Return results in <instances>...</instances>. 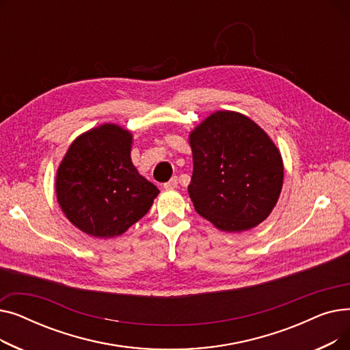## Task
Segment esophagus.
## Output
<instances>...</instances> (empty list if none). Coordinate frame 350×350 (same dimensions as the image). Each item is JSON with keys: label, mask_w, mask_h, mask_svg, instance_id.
Listing matches in <instances>:
<instances>
[{"label": "esophagus", "mask_w": 350, "mask_h": 350, "mask_svg": "<svg viewBox=\"0 0 350 350\" xmlns=\"http://www.w3.org/2000/svg\"><path fill=\"white\" fill-rule=\"evenodd\" d=\"M177 185H178V178L174 176V177H172L167 183H164L163 187H164V189H167V190H170V189H176V187H177Z\"/></svg>", "instance_id": "34e87169"}]
</instances>
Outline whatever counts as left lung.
Instances as JSON below:
<instances>
[{
	"label": "left lung",
	"instance_id": "8db88e82",
	"mask_svg": "<svg viewBox=\"0 0 350 350\" xmlns=\"http://www.w3.org/2000/svg\"><path fill=\"white\" fill-rule=\"evenodd\" d=\"M196 211L217 228L238 232L262 223L282 189L277 146L250 118L215 112L190 135Z\"/></svg>",
	"mask_w": 350,
	"mask_h": 350
}]
</instances>
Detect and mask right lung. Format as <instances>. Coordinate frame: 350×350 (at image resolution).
I'll return each mask as SVG.
<instances>
[{"label": "right lung", "instance_id": "right-lung-1", "mask_svg": "<svg viewBox=\"0 0 350 350\" xmlns=\"http://www.w3.org/2000/svg\"><path fill=\"white\" fill-rule=\"evenodd\" d=\"M132 135L102 124L70 144L57 173V197L69 221L98 238H112L150 210L159 189L131 159Z\"/></svg>", "mask_w": 350, "mask_h": 350}]
</instances>
